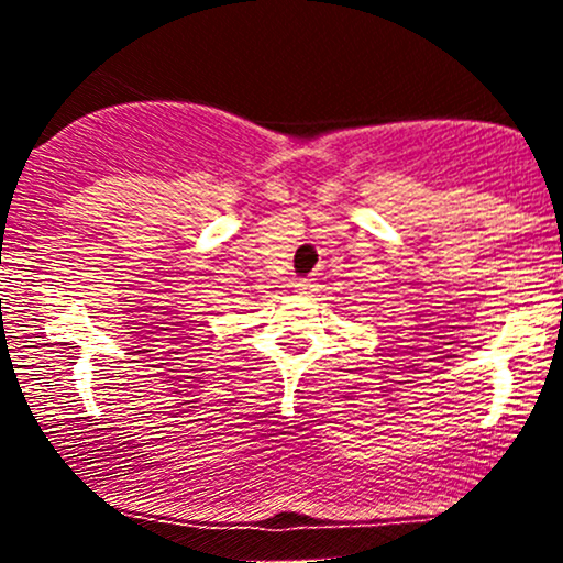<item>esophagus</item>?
<instances>
[{"instance_id":"1","label":"esophagus","mask_w":563,"mask_h":563,"mask_svg":"<svg viewBox=\"0 0 563 563\" xmlns=\"http://www.w3.org/2000/svg\"><path fill=\"white\" fill-rule=\"evenodd\" d=\"M294 290H296V294H312L314 283L312 280H296L294 283Z\"/></svg>"}]
</instances>
